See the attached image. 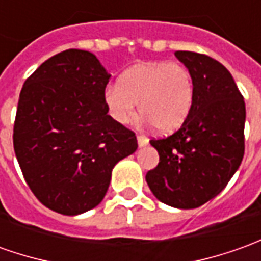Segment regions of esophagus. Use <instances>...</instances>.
Here are the masks:
<instances>
[{
    "label": "esophagus",
    "instance_id": "34e87169",
    "mask_svg": "<svg viewBox=\"0 0 261 261\" xmlns=\"http://www.w3.org/2000/svg\"><path fill=\"white\" fill-rule=\"evenodd\" d=\"M137 141H138V145L140 147H144V145L148 144V137H145V136H137Z\"/></svg>",
    "mask_w": 261,
    "mask_h": 261
}]
</instances>
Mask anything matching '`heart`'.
<instances>
[{"instance_id":"heart-1","label":"heart","mask_w":261,"mask_h":261,"mask_svg":"<svg viewBox=\"0 0 261 261\" xmlns=\"http://www.w3.org/2000/svg\"><path fill=\"white\" fill-rule=\"evenodd\" d=\"M104 100L111 117L128 124L138 110L160 133H171L190 114L194 86L181 64L148 63L133 67L118 84L106 88Z\"/></svg>"}]
</instances>
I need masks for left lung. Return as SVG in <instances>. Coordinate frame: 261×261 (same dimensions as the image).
I'll list each match as a JSON object with an SVG mask.
<instances>
[{
	"mask_svg": "<svg viewBox=\"0 0 261 261\" xmlns=\"http://www.w3.org/2000/svg\"><path fill=\"white\" fill-rule=\"evenodd\" d=\"M191 74L194 101L174 134L153 138L159 166L145 180L164 204L196 208L223 190L244 155L246 106L228 70L217 60L175 51Z\"/></svg>",
	"mask_w": 261,
	"mask_h": 261,
	"instance_id": "1",
	"label": "left lung"
}]
</instances>
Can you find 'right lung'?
I'll return each mask as SVG.
<instances>
[{
	"mask_svg": "<svg viewBox=\"0 0 261 261\" xmlns=\"http://www.w3.org/2000/svg\"><path fill=\"white\" fill-rule=\"evenodd\" d=\"M97 57L65 49L25 80L14 123V151L34 196L75 216L101 203L111 171L137 150L134 131L108 116L110 80Z\"/></svg>",
	"mask_w": 261,
	"mask_h": 261,
	"instance_id": "1",
	"label": "right lung"
}]
</instances>
